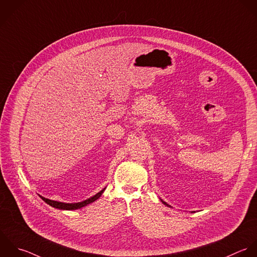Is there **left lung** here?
Segmentation results:
<instances>
[{"instance_id":"obj_1","label":"left lung","mask_w":257,"mask_h":257,"mask_svg":"<svg viewBox=\"0 0 257 257\" xmlns=\"http://www.w3.org/2000/svg\"><path fill=\"white\" fill-rule=\"evenodd\" d=\"M163 203H164V204H165V205H167V206H169V205H168V204H167V203H165V202H163Z\"/></svg>"}]
</instances>
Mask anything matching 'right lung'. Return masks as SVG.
<instances>
[{"label": "right lung", "mask_w": 257, "mask_h": 257, "mask_svg": "<svg viewBox=\"0 0 257 257\" xmlns=\"http://www.w3.org/2000/svg\"><path fill=\"white\" fill-rule=\"evenodd\" d=\"M104 189L101 190L99 193H97L96 195H94L93 197L85 200V201H82V202H79V203H63V202H58V201H54V200H50V199H47L45 197H42L41 198L46 202L48 203L49 205H51L52 207H55V208H58V209H63V210H75V209H79V208H82L94 201H96L103 193Z\"/></svg>", "instance_id": "1"}]
</instances>
